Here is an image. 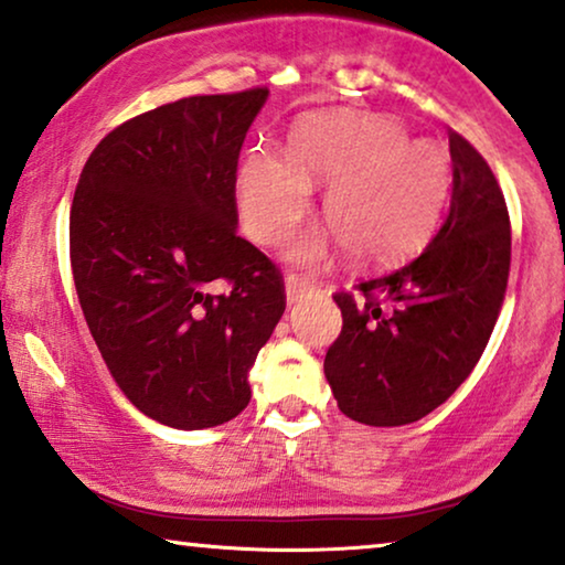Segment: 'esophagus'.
Returning <instances> with one entry per match:
<instances>
[{"mask_svg":"<svg viewBox=\"0 0 565 565\" xmlns=\"http://www.w3.org/2000/svg\"><path fill=\"white\" fill-rule=\"evenodd\" d=\"M315 289V284L299 279V276H286V305H299V301L312 297Z\"/></svg>","mask_w":565,"mask_h":565,"instance_id":"34e87169","label":"esophagus"}]
</instances>
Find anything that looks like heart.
Segmentation results:
<instances>
[{"mask_svg":"<svg viewBox=\"0 0 565 565\" xmlns=\"http://www.w3.org/2000/svg\"><path fill=\"white\" fill-rule=\"evenodd\" d=\"M328 184L322 220L355 264H386L409 253L438 225L450 189V158L433 140H409L388 117L324 113L294 125L284 161L253 150L237 173V210L253 241L284 243L309 206V186ZM328 233L291 243L286 260L320 266Z\"/></svg>","mask_w":565,"mask_h":565,"instance_id":"obj_1","label":"heart"}]
</instances>
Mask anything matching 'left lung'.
<instances>
[{
	"label": "left lung",
	"mask_w": 565,
	"mask_h": 565,
	"mask_svg": "<svg viewBox=\"0 0 565 565\" xmlns=\"http://www.w3.org/2000/svg\"><path fill=\"white\" fill-rule=\"evenodd\" d=\"M450 210L417 258L335 294L343 330L324 355L338 407L399 427L430 415L468 379L494 330L512 256L510 214L489 163L448 132Z\"/></svg>",
	"instance_id": "obj_1"
}]
</instances>
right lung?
Wrapping results in <instances>:
<instances>
[{"label": "right lung", "instance_id": "add662e5", "mask_svg": "<svg viewBox=\"0 0 565 565\" xmlns=\"http://www.w3.org/2000/svg\"><path fill=\"white\" fill-rule=\"evenodd\" d=\"M268 89L189 97L115 127L71 204L84 320L127 399L204 430L241 415L248 373L279 324L276 266L237 235L235 171ZM228 281L212 295V280Z\"/></svg>", "mask_w": 565, "mask_h": 565}]
</instances>
